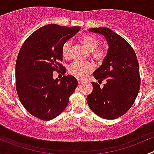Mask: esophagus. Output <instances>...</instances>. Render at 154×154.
Segmentation results:
<instances>
[{"mask_svg": "<svg viewBox=\"0 0 154 154\" xmlns=\"http://www.w3.org/2000/svg\"><path fill=\"white\" fill-rule=\"evenodd\" d=\"M83 83V80H80V79H78V83L79 84H82Z\"/></svg>", "mask_w": 154, "mask_h": 154, "instance_id": "1", "label": "esophagus"}]
</instances>
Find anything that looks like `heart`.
Masks as SVG:
<instances>
[{
	"instance_id": "b5f03b06",
	"label": "heart",
	"mask_w": 154,
	"mask_h": 154,
	"mask_svg": "<svg viewBox=\"0 0 154 154\" xmlns=\"http://www.w3.org/2000/svg\"><path fill=\"white\" fill-rule=\"evenodd\" d=\"M81 42L87 49L91 51V56L97 61H101L106 56V51L103 48H97L98 45V40L92 35H87L81 38ZM71 48V41H66L62 46V55L63 58L68 59L70 56V51ZM94 66L90 62L82 63L79 61H74L68 66V72L71 75L79 79H83L88 74L93 71Z\"/></svg>"
}]
</instances>
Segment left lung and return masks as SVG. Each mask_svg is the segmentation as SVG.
Returning a JSON list of instances; mask_svg holds the SVG:
<instances>
[{
	"label": "left lung",
	"instance_id": "obj_1",
	"mask_svg": "<svg viewBox=\"0 0 154 154\" xmlns=\"http://www.w3.org/2000/svg\"><path fill=\"white\" fill-rule=\"evenodd\" d=\"M103 35L109 49L101 66L93 73L100 87L91 83L93 90L86 97L91 110L104 119H116L125 114L133 106L140 88L139 66L133 48L122 36L107 27L89 29Z\"/></svg>",
	"mask_w": 154,
	"mask_h": 154
}]
</instances>
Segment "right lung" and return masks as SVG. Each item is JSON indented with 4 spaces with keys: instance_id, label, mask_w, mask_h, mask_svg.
Returning <instances> with one entry per match:
<instances>
[{
    "instance_id": "1",
    "label": "right lung",
    "mask_w": 154,
    "mask_h": 154,
    "mask_svg": "<svg viewBox=\"0 0 154 154\" xmlns=\"http://www.w3.org/2000/svg\"><path fill=\"white\" fill-rule=\"evenodd\" d=\"M80 29L48 24L32 32L20 49L15 64L16 91L26 110L38 119L49 121L61 114L78 85L74 76L58 80L53 72H66L60 63L62 46Z\"/></svg>"
}]
</instances>
